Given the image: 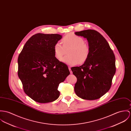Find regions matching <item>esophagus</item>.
Here are the masks:
<instances>
[{
  "label": "esophagus",
  "instance_id": "esophagus-1",
  "mask_svg": "<svg viewBox=\"0 0 131 131\" xmlns=\"http://www.w3.org/2000/svg\"><path fill=\"white\" fill-rule=\"evenodd\" d=\"M69 71H70V73H72V71H71V67H70V66L69 67Z\"/></svg>",
  "mask_w": 131,
  "mask_h": 131
}]
</instances>
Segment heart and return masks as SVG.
<instances>
[{"instance_id": "obj_1", "label": "heart", "mask_w": 131, "mask_h": 131, "mask_svg": "<svg viewBox=\"0 0 131 131\" xmlns=\"http://www.w3.org/2000/svg\"><path fill=\"white\" fill-rule=\"evenodd\" d=\"M63 46L60 42L55 43L53 51L56 58L60 60L66 53V49L70 48L68 50V54L61 59V61L69 65H75L84 63L88 59L90 49L81 36L73 33H70L64 36L61 39Z\"/></svg>"}]
</instances>
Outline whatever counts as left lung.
<instances>
[{
	"label": "left lung",
	"mask_w": 131,
	"mask_h": 131,
	"mask_svg": "<svg viewBox=\"0 0 131 131\" xmlns=\"http://www.w3.org/2000/svg\"><path fill=\"white\" fill-rule=\"evenodd\" d=\"M75 34L87 39L90 53L82 66L71 68L77 79L74 92L84 100L98 99L112 85L116 70L115 54L106 39L97 31L87 29Z\"/></svg>",
	"instance_id": "obj_1"
}]
</instances>
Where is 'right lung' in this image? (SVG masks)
Masks as SVG:
<instances>
[{"mask_svg":"<svg viewBox=\"0 0 131 131\" xmlns=\"http://www.w3.org/2000/svg\"><path fill=\"white\" fill-rule=\"evenodd\" d=\"M61 38L58 34H36L27 41L18 56V75L24 92L36 102L56 100L59 84L70 73L67 65L54 53V45Z\"/></svg>","mask_w":131,"mask_h":131,"instance_id":"right-lung-1","label":"right lung"}]
</instances>
